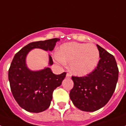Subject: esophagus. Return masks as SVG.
I'll return each mask as SVG.
<instances>
[{"label": "esophagus", "instance_id": "1", "mask_svg": "<svg viewBox=\"0 0 126 126\" xmlns=\"http://www.w3.org/2000/svg\"><path fill=\"white\" fill-rule=\"evenodd\" d=\"M71 77V76H70V74H68L67 73L66 74V78H70Z\"/></svg>", "mask_w": 126, "mask_h": 126}]
</instances>
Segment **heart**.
Segmentation results:
<instances>
[{
	"instance_id": "1",
	"label": "heart",
	"mask_w": 126,
	"mask_h": 126,
	"mask_svg": "<svg viewBox=\"0 0 126 126\" xmlns=\"http://www.w3.org/2000/svg\"><path fill=\"white\" fill-rule=\"evenodd\" d=\"M55 58L60 64L70 63L69 68L73 74L84 76L96 68L100 54L98 48L93 44L70 42L61 45Z\"/></svg>"
}]
</instances>
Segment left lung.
<instances>
[{"label":"left lung","instance_id":"1","mask_svg":"<svg viewBox=\"0 0 126 126\" xmlns=\"http://www.w3.org/2000/svg\"><path fill=\"white\" fill-rule=\"evenodd\" d=\"M100 60L94 71L84 77H74L70 92L72 103L79 109L93 112L104 107L113 94L118 78V68L113 55L96 45Z\"/></svg>","mask_w":126,"mask_h":126}]
</instances>
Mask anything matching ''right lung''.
<instances>
[{
	"label": "right lung",
	"mask_w": 126,
	"mask_h": 126,
	"mask_svg": "<svg viewBox=\"0 0 126 126\" xmlns=\"http://www.w3.org/2000/svg\"><path fill=\"white\" fill-rule=\"evenodd\" d=\"M60 39L33 42L15 54L8 71V79L12 94L20 107L30 113L45 111L50 105L54 90L60 86L66 72L56 75L49 67L39 70H30L26 65V56L33 49L52 51ZM48 65L53 61L48 55Z\"/></svg>",
	"instance_id": "1"
}]
</instances>
